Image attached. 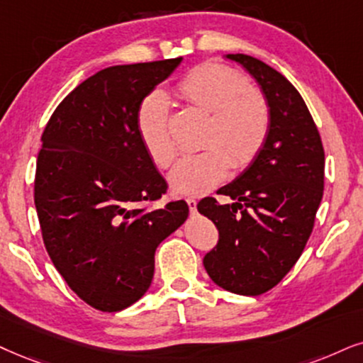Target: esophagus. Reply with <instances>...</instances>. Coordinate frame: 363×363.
<instances>
[{"mask_svg":"<svg viewBox=\"0 0 363 363\" xmlns=\"http://www.w3.org/2000/svg\"><path fill=\"white\" fill-rule=\"evenodd\" d=\"M186 203H187V206H189L191 214H196V206H197V201L194 199V197H187Z\"/></svg>","mask_w":363,"mask_h":363,"instance_id":"34e87169","label":"esophagus"}]
</instances>
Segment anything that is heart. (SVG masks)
Returning <instances> with one entry per match:
<instances>
[{"mask_svg": "<svg viewBox=\"0 0 363 363\" xmlns=\"http://www.w3.org/2000/svg\"><path fill=\"white\" fill-rule=\"evenodd\" d=\"M176 94L209 117L201 140L204 149L179 160L171 172V186L179 194H203L228 176L229 167L241 171L258 157L272 130V107L245 73L221 63L192 68L179 80ZM137 132L155 166H171L177 144L171 132L169 102L162 94L154 91L142 100Z\"/></svg>", "mask_w": 363, "mask_h": 363, "instance_id": "heart-1", "label": "heart"}]
</instances>
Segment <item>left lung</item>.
I'll use <instances>...</instances> for the list:
<instances>
[{
	"label": "left lung",
	"instance_id": "8db88e82",
	"mask_svg": "<svg viewBox=\"0 0 363 363\" xmlns=\"http://www.w3.org/2000/svg\"><path fill=\"white\" fill-rule=\"evenodd\" d=\"M228 58L258 80L272 130L250 167L219 191L231 204L214 197L197 204L219 231L203 263L218 286L256 296L277 286L303 253L322 203L325 150L303 97L281 73L250 55Z\"/></svg>",
	"mask_w": 363,
	"mask_h": 363
}]
</instances>
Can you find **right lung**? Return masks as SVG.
<instances>
[{"label":"right lung","mask_w":363,"mask_h":363,"mask_svg":"<svg viewBox=\"0 0 363 363\" xmlns=\"http://www.w3.org/2000/svg\"><path fill=\"white\" fill-rule=\"evenodd\" d=\"M182 58L104 68L60 102L41 135L35 206L50 259L100 311L147 291L157 246L189 216L167 192L137 132V110Z\"/></svg>","instance_id":"right-lung-1"}]
</instances>
